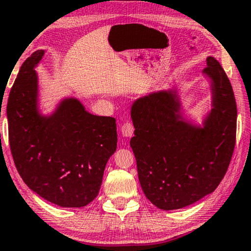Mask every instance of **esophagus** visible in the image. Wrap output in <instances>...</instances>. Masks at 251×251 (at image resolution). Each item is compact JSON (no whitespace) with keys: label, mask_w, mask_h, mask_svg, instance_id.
I'll list each match as a JSON object with an SVG mask.
<instances>
[{"label":"esophagus","mask_w":251,"mask_h":251,"mask_svg":"<svg viewBox=\"0 0 251 251\" xmlns=\"http://www.w3.org/2000/svg\"><path fill=\"white\" fill-rule=\"evenodd\" d=\"M134 133V126H133V123L129 122V121H126L124 124L122 126V134L123 136L125 137H130Z\"/></svg>","instance_id":"1"}]
</instances>
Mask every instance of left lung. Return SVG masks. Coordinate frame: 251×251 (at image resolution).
<instances>
[{"instance_id":"obj_1","label":"left lung","mask_w":251,"mask_h":251,"mask_svg":"<svg viewBox=\"0 0 251 251\" xmlns=\"http://www.w3.org/2000/svg\"><path fill=\"white\" fill-rule=\"evenodd\" d=\"M203 74L211 78V113L203 128L181 121L176 91H157L132 106L130 147L146 198L162 210L194 203L220 184L231 161L237 132L234 94L216 59Z\"/></svg>"}]
</instances>
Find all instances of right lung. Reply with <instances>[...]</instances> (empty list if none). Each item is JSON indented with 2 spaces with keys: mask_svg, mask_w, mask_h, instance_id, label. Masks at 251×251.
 <instances>
[{
  "mask_svg": "<svg viewBox=\"0 0 251 251\" xmlns=\"http://www.w3.org/2000/svg\"><path fill=\"white\" fill-rule=\"evenodd\" d=\"M45 51L23 62L12 86L6 114L14 164L29 188L63 208L85 206L98 196L105 166L117 147L116 121L63 100L49 117L38 111L34 67Z\"/></svg>",
  "mask_w": 251,
  "mask_h": 251,
  "instance_id": "right-lung-1",
  "label": "right lung"
}]
</instances>
